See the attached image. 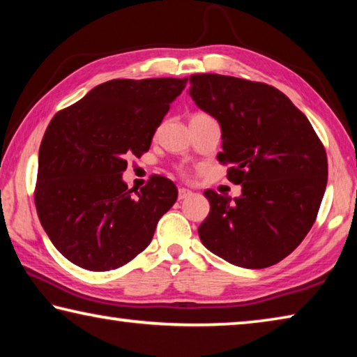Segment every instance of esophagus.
<instances>
[{
    "label": "esophagus",
    "instance_id": "34e87169",
    "mask_svg": "<svg viewBox=\"0 0 357 357\" xmlns=\"http://www.w3.org/2000/svg\"><path fill=\"white\" fill-rule=\"evenodd\" d=\"M190 195H192V192L189 189H183V187H181V189L178 190L179 200H185V198H189Z\"/></svg>",
    "mask_w": 357,
    "mask_h": 357
}]
</instances>
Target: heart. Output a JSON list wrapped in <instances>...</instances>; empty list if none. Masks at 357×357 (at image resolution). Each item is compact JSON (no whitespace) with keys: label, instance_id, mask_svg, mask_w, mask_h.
<instances>
[{"label":"heart","instance_id":"1","mask_svg":"<svg viewBox=\"0 0 357 357\" xmlns=\"http://www.w3.org/2000/svg\"><path fill=\"white\" fill-rule=\"evenodd\" d=\"M195 114H202V113H195Z\"/></svg>","mask_w":357,"mask_h":357}]
</instances>
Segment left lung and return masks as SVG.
<instances>
[{
    "instance_id": "obj_1",
    "label": "left lung",
    "mask_w": 357,
    "mask_h": 357,
    "mask_svg": "<svg viewBox=\"0 0 357 357\" xmlns=\"http://www.w3.org/2000/svg\"><path fill=\"white\" fill-rule=\"evenodd\" d=\"M189 94L219 121L227 178L243 185L234 198L209 189L202 243L228 263L261 269L282 261L317 220L328 157L310 121L266 83L219 74L190 75Z\"/></svg>"
}]
</instances>
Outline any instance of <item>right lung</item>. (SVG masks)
Instances as JSON below:
<instances>
[{
	"label": "right lung",
	"mask_w": 357,
	"mask_h": 357,
	"mask_svg": "<svg viewBox=\"0 0 357 357\" xmlns=\"http://www.w3.org/2000/svg\"><path fill=\"white\" fill-rule=\"evenodd\" d=\"M184 78H116L59 110L39 148L34 203L58 252L83 269H116L153 239L157 222L178 198L173 181L149 176L128 189L123 172L151 140Z\"/></svg>",
	"instance_id": "1"
}]
</instances>
